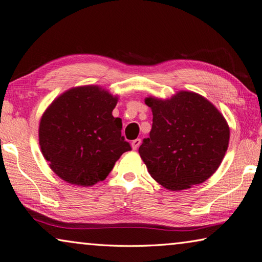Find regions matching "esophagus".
Returning a JSON list of instances; mask_svg holds the SVG:
<instances>
[{
    "mask_svg": "<svg viewBox=\"0 0 262 262\" xmlns=\"http://www.w3.org/2000/svg\"><path fill=\"white\" fill-rule=\"evenodd\" d=\"M141 143H142L141 138H136V140L133 141V142H132V147H133V149H137L138 147H140Z\"/></svg>",
    "mask_w": 262,
    "mask_h": 262,
    "instance_id": "1",
    "label": "esophagus"
}]
</instances>
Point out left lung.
I'll use <instances>...</instances> for the list:
<instances>
[{"instance_id":"1","label":"left lung","mask_w":262,"mask_h":262,"mask_svg":"<svg viewBox=\"0 0 262 262\" xmlns=\"http://www.w3.org/2000/svg\"><path fill=\"white\" fill-rule=\"evenodd\" d=\"M145 103L153 124L138 152L153 179L179 191L213 176L230 141L229 125L215 105L190 91L166 100L148 97Z\"/></svg>"}]
</instances>
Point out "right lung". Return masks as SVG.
I'll use <instances>...</instances> for the list:
<instances>
[{
    "label": "right lung",
    "mask_w": 262,
    "mask_h": 262,
    "mask_svg": "<svg viewBox=\"0 0 262 262\" xmlns=\"http://www.w3.org/2000/svg\"><path fill=\"white\" fill-rule=\"evenodd\" d=\"M118 98L98 85L72 88L43 113L39 145L60 179L81 187L104 180L122 153L130 151L115 118Z\"/></svg>",
    "instance_id": "right-lung-1"
}]
</instances>
